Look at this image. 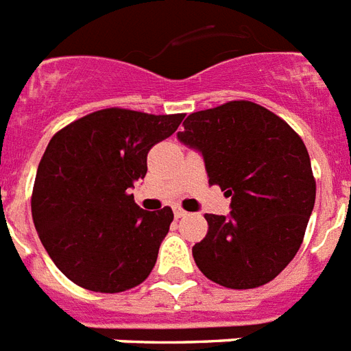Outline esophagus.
I'll use <instances>...</instances> for the list:
<instances>
[{
    "mask_svg": "<svg viewBox=\"0 0 351 351\" xmlns=\"http://www.w3.org/2000/svg\"><path fill=\"white\" fill-rule=\"evenodd\" d=\"M187 215V211H184L182 208H175V217L176 219H180V217H186Z\"/></svg>",
    "mask_w": 351,
    "mask_h": 351,
    "instance_id": "1",
    "label": "esophagus"
}]
</instances>
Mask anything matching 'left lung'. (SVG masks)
<instances>
[{"label":"left lung","instance_id":"obj_1","mask_svg":"<svg viewBox=\"0 0 351 351\" xmlns=\"http://www.w3.org/2000/svg\"><path fill=\"white\" fill-rule=\"evenodd\" d=\"M178 140L232 197L228 217L204 215L208 234L193 247L200 272L228 289L274 280L298 252L317 195L300 136L259 104L230 101L189 114Z\"/></svg>","mask_w":351,"mask_h":351}]
</instances>
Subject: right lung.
Instances as JSON below:
<instances>
[{
  "mask_svg": "<svg viewBox=\"0 0 351 351\" xmlns=\"http://www.w3.org/2000/svg\"><path fill=\"white\" fill-rule=\"evenodd\" d=\"M184 114L104 108L51 138L34 178V228L71 282L95 293L140 285L156 263L173 210H141L130 189L147 175V154Z\"/></svg>",
  "mask_w": 351,
  "mask_h": 351,
  "instance_id": "1",
  "label": "right lung"
}]
</instances>
